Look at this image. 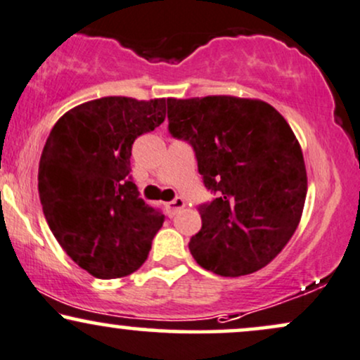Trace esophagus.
Returning a JSON list of instances; mask_svg holds the SVG:
<instances>
[{
  "instance_id": "1",
  "label": "esophagus",
  "mask_w": 360,
  "mask_h": 360,
  "mask_svg": "<svg viewBox=\"0 0 360 360\" xmlns=\"http://www.w3.org/2000/svg\"><path fill=\"white\" fill-rule=\"evenodd\" d=\"M184 205H186V202H184L183 198H174L172 201H169L166 205L167 206V214L174 216L177 211L181 210V207H184Z\"/></svg>"
}]
</instances>
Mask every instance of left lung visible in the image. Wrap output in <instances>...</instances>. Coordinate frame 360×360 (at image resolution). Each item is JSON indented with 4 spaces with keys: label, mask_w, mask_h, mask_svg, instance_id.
I'll return each instance as SVG.
<instances>
[{
    "label": "left lung",
    "mask_w": 360,
    "mask_h": 360,
    "mask_svg": "<svg viewBox=\"0 0 360 360\" xmlns=\"http://www.w3.org/2000/svg\"><path fill=\"white\" fill-rule=\"evenodd\" d=\"M167 119L218 196L198 207L194 259L221 276L266 266L295 233L307 196L304 154L287 120L270 103L231 95L167 98Z\"/></svg>",
    "instance_id": "1"
}]
</instances>
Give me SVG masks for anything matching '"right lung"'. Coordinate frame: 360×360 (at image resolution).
Wrapping results in <instances>:
<instances>
[{
  "label": "right lung",
  "instance_id": "right-lung-1",
  "mask_svg": "<svg viewBox=\"0 0 360 360\" xmlns=\"http://www.w3.org/2000/svg\"><path fill=\"white\" fill-rule=\"evenodd\" d=\"M166 119V98L102 97L73 107L53 125L38 167V193L60 246L97 278L141 268L164 214L131 179L134 141Z\"/></svg>",
  "mask_w": 360,
  "mask_h": 360
}]
</instances>
